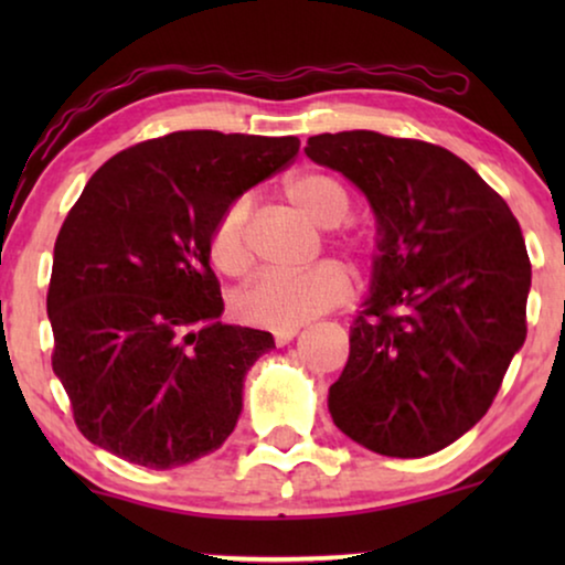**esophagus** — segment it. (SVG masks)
I'll return each instance as SVG.
<instances>
[{
  "label": "esophagus",
  "mask_w": 565,
  "mask_h": 565,
  "mask_svg": "<svg viewBox=\"0 0 565 565\" xmlns=\"http://www.w3.org/2000/svg\"><path fill=\"white\" fill-rule=\"evenodd\" d=\"M298 337V327H288V329H277L275 331V342L277 344H288V342H292V339Z\"/></svg>",
  "instance_id": "34e87169"
}]
</instances>
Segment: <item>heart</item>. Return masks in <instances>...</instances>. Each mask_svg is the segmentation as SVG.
I'll list each match as a JSON object with an SVG mask.
<instances>
[{"label": "heart", "instance_id": "heart-1", "mask_svg": "<svg viewBox=\"0 0 565 565\" xmlns=\"http://www.w3.org/2000/svg\"><path fill=\"white\" fill-rule=\"evenodd\" d=\"M282 198L292 211L319 228H334L347 218L352 200L337 177L316 169L290 172L282 180ZM246 215L249 203L238 198L223 207L207 236L211 265L226 277H242L252 265L246 242ZM347 252H360L354 238H342ZM350 298V277L337 262L300 269V273H265L246 285L236 298V313L246 323L267 329H288L316 319Z\"/></svg>", "mask_w": 565, "mask_h": 565}]
</instances>
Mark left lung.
I'll use <instances>...</instances> for the list:
<instances>
[{
  "label": "left lung",
  "instance_id": "1",
  "mask_svg": "<svg viewBox=\"0 0 565 565\" xmlns=\"http://www.w3.org/2000/svg\"><path fill=\"white\" fill-rule=\"evenodd\" d=\"M308 159L365 192L377 221L373 288L329 388L331 419L388 458L466 435L527 337L530 257L504 198L443 146L342 130Z\"/></svg>",
  "mask_w": 565,
  "mask_h": 565
}]
</instances>
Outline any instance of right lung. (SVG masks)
<instances>
[{
  "label": "right lung",
  "mask_w": 565,
  "mask_h": 565,
  "mask_svg": "<svg viewBox=\"0 0 565 565\" xmlns=\"http://www.w3.org/2000/svg\"><path fill=\"white\" fill-rule=\"evenodd\" d=\"M296 136L177 130L89 177L53 246V373L92 445L167 470L218 450L269 331L221 321L207 236L223 207L288 167Z\"/></svg>",
  "instance_id": "right-lung-1"
}]
</instances>
